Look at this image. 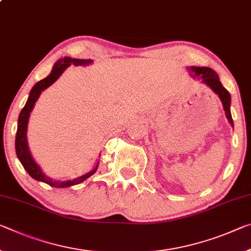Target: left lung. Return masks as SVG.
<instances>
[{"mask_svg":"<svg viewBox=\"0 0 251 251\" xmlns=\"http://www.w3.org/2000/svg\"><path fill=\"white\" fill-rule=\"evenodd\" d=\"M191 70L194 71L197 75H201L203 82H205L218 95L219 98L221 99L226 118H228L230 124L233 126L231 113H230V100H231V97H230L229 91L222 86L216 71L212 70L211 68H208V67H191Z\"/></svg>","mask_w":251,"mask_h":251,"instance_id":"left-lung-1","label":"left lung"}]
</instances>
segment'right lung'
I'll return each mask as SVG.
<instances>
[{
	"mask_svg": "<svg viewBox=\"0 0 251 251\" xmlns=\"http://www.w3.org/2000/svg\"><path fill=\"white\" fill-rule=\"evenodd\" d=\"M93 62V60L90 59H86V60H81V59H71V58H63L60 59L55 62V65L53 66L52 71L51 74L46 77L42 80L38 81L35 85L33 86V88L30 91V96L27 98V101L25 106L23 107L21 113H20L19 116V121H18V130H17V136H15V151H17V155L19 157L20 162L22 163L23 168L25 169L27 173L30 174V176H32L33 178L38 181L45 182L47 184H49L50 186H53V188H67V186L70 185H75L79 184L88 178L89 176H93V174L96 172L97 166L91 172L87 173L86 176H82L80 177L75 178L73 181H54L51 180L48 176H46L45 174L42 173V171L40 170L39 166L37 165V163L33 161L32 156L29 152V147H27V143H26V126H27V119H29L30 113L32 110L33 106L35 104V101L38 100V98L41 94L42 90H45L48 88L50 85L57 80V79L60 77V75L63 73V70L66 68H68L70 65H75V66H83V65H88V63Z\"/></svg>",
	"mask_w": 251,
	"mask_h": 251,
	"instance_id": "add662e5",
	"label": "right lung"
}]
</instances>
